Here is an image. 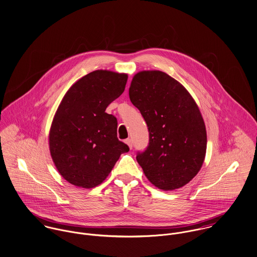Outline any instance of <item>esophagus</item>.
I'll list each match as a JSON object with an SVG mask.
<instances>
[{
	"label": "esophagus",
	"instance_id": "obj_1",
	"mask_svg": "<svg viewBox=\"0 0 257 257\" xmlns=\"http://www.w3.org/2000/svg\"><path fill=\"white\" fill-rule=\"evenodd\" d=\"M125 143L129 146V148H130V149H132L133 144H132V140H131V139H126V140H125Z\"/></svg>",
	"mask_w": 257,
	"mask_h": 257
}]
</instances>
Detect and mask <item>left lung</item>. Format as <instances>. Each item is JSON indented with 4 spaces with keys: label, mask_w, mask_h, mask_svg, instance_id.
<instances>
[{
    "label": "left lung",
    "mask_w": 257,
    "mask_h": 257,
    "mask_svg": "<svg viewBox=\"0 0 257 257\" xmlns=\"http://www.w3.org/2000/svg\"><path fill=\"white\" fill-rule=\"evenodd\" d=\"M129 97L149 130V145L136 157L145 175L165 191L184 186L200 171L207 148L206 127L195 100L161 71L137 73Z\"/></svg>",
    "instance_id": "8db88e82"
}]
</instances>
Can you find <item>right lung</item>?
<instances>
[{"mask_svg":"<svg viewBox=\"0 0 257 257\" xmlns=\"http://www.w3.org/2000/svg\"><path fill=\"white\" fill-rule=\"evenodd\" d=\"M128 76L97 70L64 95L49 132V148L59 173L71 184L93 188L112 171L129 147L117 138V119L106 107L125 89Z\"/></svg>","mask_w":257,"mask_h":257,"instance_id":"1","label":"right lung"}]
</instances>
